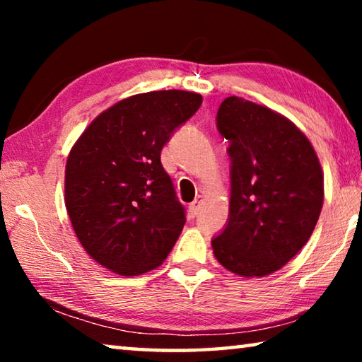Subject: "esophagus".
Segmentation results:
<instances>
[{
	"mask_svg": "<svg viewBox=\"0 0 362 362\" xmlns=\"http://www.w3.org/2000/svg\"><path fill=\"white\" fill-rule=\"evenodd\" d=\"M201 201H203V198H201V196H198V198H196L192 204L188 206V212H189V216L192 217H196L199 214V206H201Z\"/></svg>",
	"mask_w": 362,
	"mask_h": 362,
	"instance_id": "obj_1",
	"label": "esophagus"
}]
</instances>
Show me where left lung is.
Instances as JSON below:
<instances>
[{
  "label": "left lung",
  "instance_id": "left-lung-1",
  "mask_svg": "<svg viewBox=\"0 0 362 362\" xmlns=\"http://www.w3.org/2000/svg\"><path fill=\"white\" fill-rule=\"evenodd\" d=\"M217 129L228 140V222L212 240L230 272L262 278L283 268L313 233L324 201L322 169L305 134L273 110L226 97Z\"/></svg>",
  "mask_w": 362,
  "mask_h": 362
}]
</instances>
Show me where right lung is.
<instances>
[{
  "mask_svg": "<svg viewBox=\"0 0 362 362\" xmlns=\"http://www.w3.org/2000/svg\"><path fill=\"white\" fill-rule=\"evenodd\" d=\"M201 103L199 94L175 89L127 97L73 145L66 212L86 252L110 272L137 276L173 250L187 218L161 150Z\"/></svg>",
  "mask_w": 362,
  "mask_h": 362,
  "instance_id": "obj_1",
  "label": "right lung"
}]
</instances>
